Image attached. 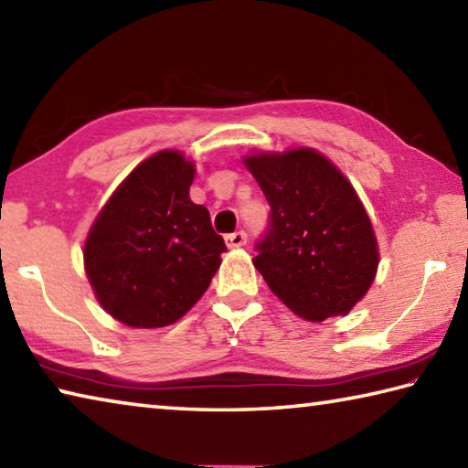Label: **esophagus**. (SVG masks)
Returning a JSON list of instances; mask_svg holds the SVG:
<instances>
[{
    "mask_svg": "<svg viewBox=\"0 0 468 468\" xmlns=\"http://www.w3.org/2000/svg\"><path fill=\"white\" fill-rule=\"evenodd\" d=\"M225 241L229 248H241V245L248 243V233L245 231H235V233H229L225 237Z\"/></svg>",
    "mask_w": 468,
    "mask_h": 468,
    "instance_id": "1",
    "label": "esophagus"
}]
</instances>
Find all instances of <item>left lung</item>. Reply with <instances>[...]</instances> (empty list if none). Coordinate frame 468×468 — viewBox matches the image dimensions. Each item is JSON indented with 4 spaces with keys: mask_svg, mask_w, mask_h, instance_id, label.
I'll list each match as a JSON object with an SVG mask.
<instances>
[{
    "mask_svg": "<svg viewBox=\"0 0 468 468\" xmlns=\"http://www.w3.org/2000/svg\"><path fill=\"white\" fill-rule=\"evenodd\" d=\"M245 167L271 204L253 258L268 287L305 320L351 312L378 271L374 229L353 186L310 148L250 156Z\"/></svg>",
    "mask_w": 468,
    "mask_h": 468,
    "instance_id": "1",
    "label": "left lung"
}]
</instances>
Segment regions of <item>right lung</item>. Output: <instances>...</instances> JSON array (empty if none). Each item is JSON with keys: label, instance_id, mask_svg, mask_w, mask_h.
Returning <instances> with one entry per match:
<instances>
[{"label": "right lung", "instance_id": "1", "mask_svg": "<svg viewBox=\"0 0 468 468\" xmlns=\"http://www.w3.org/2000/svg\"><path fill=\"white\" fill-rule=\"evenodd\" d=\"M194 165L163 150L133 169L94 220L84 266L101 305L133 328L167 326L208 289L227 251L189 200Z\"/></svg>", "mask_w": 468, "mask_h": 468}]
</instances>
